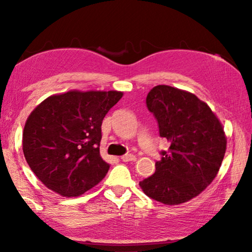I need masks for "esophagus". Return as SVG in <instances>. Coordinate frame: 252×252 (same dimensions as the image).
Listing matches in <instances>:
<instances>
[{"instance_id": "34e87169", "label": "esophagus", "mask_w": 252, "mask_h": 252, "mask_svg": "<svg viewBox=\"0 0 252 252\" xmlns=\"http://www.w3.org/2000/svg\"><path fill=\"white\" fill-rule=\"evenodd\" d=\"M121 160L125 162H130V161H135V157L133 155H125L121 157Z\"/></svg>"}]
</instances>
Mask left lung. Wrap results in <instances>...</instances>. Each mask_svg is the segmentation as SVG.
Wrapping results in <instances>:
<instances>
[{
  "label": "left lung",
  "instance_id": "8db88e82",
  "mask_svg": "<svg viewBox=\"0 0 252 252\" xmlns=\"http://www.w3.org/2000/svg\"><path fill=\"white\" fill-rule=\"evenodd\" d=\"M147 106L170 147L156 162V172L139 186L148 197L168 206L190 201L219 172L227 149L223 126L206 102L170 85L153 88Z\"/></svg>",
  "mask_w": 252,
  "mask_h": 252
}]
</instances>
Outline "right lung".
<instances>
[{
	"mask_svg": "<svg viewBox=\"0 0 252 252\" xmlns=\"http://www.w3.org/2000/svg\"><path fill=\"white\" fill-rule=\"evenodd\" d=\"M122 95L71 90L50 95L32 111L23 130V153L46 188L79 197L105 177L110 164L100 156L101 126Z\"/></svg>",
	"mask_w": 252,
	"mask_h": 252,
	"instance_id": "obj_1",
	"label": "right lung"
}]
</instances>
